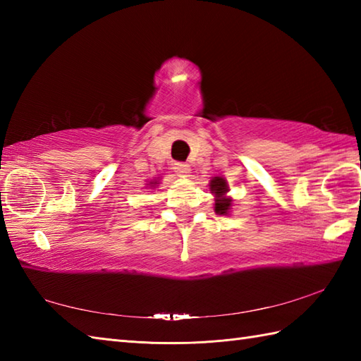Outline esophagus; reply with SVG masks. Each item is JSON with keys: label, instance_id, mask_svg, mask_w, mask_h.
I'll return each instance as SVG.
<instances>
[{"label": "esophagus", "instance_id": "obj_1", "mask_svg": "<svg viewBox=\"0 0 361 361\" xmlns=\"http://www.w3.org/2000/svg\"><path fill=\"white\" fill-rule=\"evenodd\" d=\"M173 169H175V172L180 173V175H188L190 172V167L185 163H175Z\"/></svg>", "mask_w": 361, "mask_h": 361}]
</instances>
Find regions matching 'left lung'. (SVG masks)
Segmentation results:
<instances>
[{"instance_id": "8db88e82", "label": "left lung", "mask_w": 361, "mask_h": 361, "mask_svg": "<svg viewBox=\"0 0 361 361\" xmlns=\"http://www.w3.org/2000/svg\"><path fill=\"white\" fill-rule=\"evenodd\" d=\"M211 190L214 194L217 195V200H216V212L217 214H228V209L229 206H231V200L229 198H225V192H226V181L224 178H219V176H216L211 181Z\"/></svg>"}]
</instances>
